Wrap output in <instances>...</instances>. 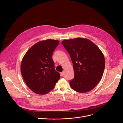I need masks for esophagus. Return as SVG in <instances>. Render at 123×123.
<instances>
[{"label": "esophagus", "mask_w": 123, "mask_h": 123, "mask_svg": "<svg viewBox=\"0 0 123 123\" xmlns=\"http://www.w3.org/2000/svg\"><path fill=\"white\" fill-rule=\"evenodd\" d=\"M64 74H64V72L61 73V76H64Z\"/></svg>", "instance_id": "obj_1"}]
</instances>
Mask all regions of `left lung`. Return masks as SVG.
<instances>
[{"label":"left lung","mask_w":123,"mask_h":123,"mask_svg":"<svg viewBox=\"0 0 123 123\" xmlns=\"http://www.w3.org/2000/svg\"><path fill=\"white\" fill-rule=\"evenodd\" d=\"M61 43L73 64L74 77L69 82L71 88L80 93L92 90L101 80L104 73L105 60L102 52L86 38L64 40Z\"/></svg>","instance_id":"8db88e82"}]
</instances>
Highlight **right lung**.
Returning <instances> with one entry per match:
<instances>
[{
  "instance_id": "add662e5",
  "label": "right lung",
  "mask_w": 123,
  "mask_h": 123,
  "mask_svg": "<svg viewBox=\"0 0 123 123\" xmlns=\"http://www.w3.org/2000/svg\"><path fill=\"white\" fill-rule=\"evenodd\" d=\"M58 40L47 39L33 45L21 63V73L29 88L38 94H45L54 88L60 77L55 69L52 54Z\"/></svg>"
}]
</instances>
